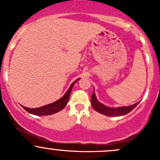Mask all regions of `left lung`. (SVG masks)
Listing matches in <instances>:
<instances>
[{
	"mask_svg": "<svg viewBox=\"0 0 160 160\" xmlns=\"http://www.w3.org/2000/svg\"><path fill=\"white\" fill-rule=\"evenodd\" d=\"M139 102H137L135 104H132L130 106H125V107H118V108H109L108 106H105L104 104H101V102L97 100L96 96L94 93V88H93V93L91 95V105L93 108L98 112L101 114H104V115L110 116H122L127 114L132 111L138 104Z\"/></svg>",
	"mask_w": 160,
	"mask_h": 160,
	"instance_id": "1",
	"label": "left lung"
}]
</instances>
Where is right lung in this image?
<instances>
[{"mask_svg":"<svg viewBox=\"0 0 160 160\" xmlns=\"http://www.w3.org/2000/svg\"><path fill=\"white\" fill-rule=\"evenodd\" d=\"M79 80H80V79H77V80H75V81L71 84L70 88L67 90V93L63 95L62 98H61L60 99L55 101V102L52 103V104L42 106V107L37 108H28L24 107V106H22V108H23L25 111H28V113L35 114V115H50V114H56V113L62 110V109L66 107V105H67V102H68L69 101V98H70V93L71 90H72V87H73L74 83Z\"/></svg>","mask_w":160,"mask_h":160,"instance_id":"right-lung-1","label":"right lung"}]
</instances>
